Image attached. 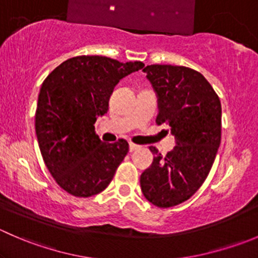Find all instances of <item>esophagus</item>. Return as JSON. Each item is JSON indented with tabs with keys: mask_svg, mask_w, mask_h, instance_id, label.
I'll list each match as a JSON object with an SVG mask.
<instances>
[{
	"mask_svg": "<svg viewBox=\"0 0 258 258\" xmlns=\"http://www.w3.org/2000/svg\"><path fill=\"white\" fill-rule=\"evenodd\" d=\"M140 148H141V146H139V145H136V144H130V152H134V151H137V150H140Z\"/></svg>",
	"mask_w": 258,
	"mask_h": 258,
	"instance_id": "1",
	"label": "esophagus"
}]
</instances>
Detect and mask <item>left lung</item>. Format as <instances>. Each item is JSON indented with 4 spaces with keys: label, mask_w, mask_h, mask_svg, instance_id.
Returning <instances> with one entry per match:
<instances>
[{
    "label": "left lung",
    "mask_w": 258,
    "mask_h": 258,
    "mask_svg": "<svg viewBox=\"0 0 258 258\" xmlns=\"http://www.w3.org/2000/svg\"><path fill=\"white\" fill-rule=\"evenodd\" d=\"M144 71L158 96L157 124H168L176 145L166 156L150 146L153 162L140 178L142 194L157 207L194 196L209 176L221 144V102L200 72L184 66L150 64Z\"/></svg>",
    "instance_id": "8db88e82"
}]
</instances>
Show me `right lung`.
Returning a JSON list of instances; mask_svg holds the SVG:
<instances>
[{
	"mask_svg": "<svg viewBox=\"0 0 258 258\" xmlns=\"http://www.w3.org/2000/svg\"><path fill=\"white\" fill-rule=\"evenodd\" d=\"M144 66L141 61L77 56L62 62L42 82L35 114L38 146L52 177L72 196L103 191L126 157L128 142L105 144L95 123L107 112L118 81Z\"/></svg>",
	"mask_w": 258,
	"mask_h": 258,
	"instance_id": "obj_1",
	"label": "right lung"
}]
</instances>
